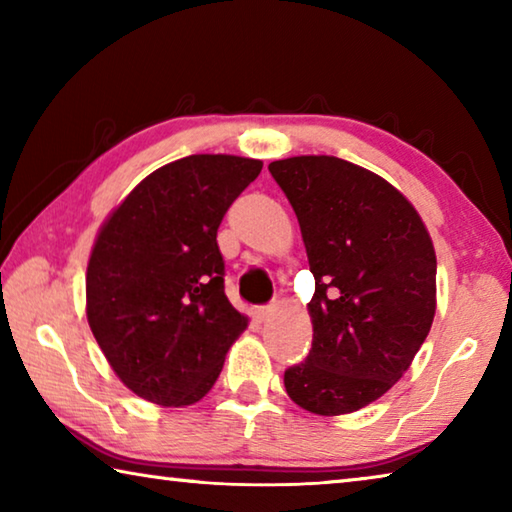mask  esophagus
Returning a JSON list of instances; mask_svg holds the SVG:
<instances>
[{
  "label": "esophagus",
  "mask_w": 512,
  "mask_h": 512,
  "mask_svg": "<svg viewBox=\"0 0 512 512\" xmlns=\"http://www.w3.org/2000/svg\"><path fill=\"white\" fill-rule=\"evenodd\" d=\"M273 311H275V307H273V305H264V307H257L255 314H257V318H259V320H266L268 316H273Z\"/></svg>",
  "instance_id": "34e87169"
}]
</instances>
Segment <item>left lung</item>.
Masks as SVG:
<instances>
[{
	"label": "left lung",
	"instance_id": "1",
	"mask_svg": "<svg viewBox=\"0 0 512 512\" xmlns=\"http://www.w3.org/2000/svg\"><path fill=\"white\" fill-rule=\"evenodd\" d=\"M268 171L298 216L316 291L314 341L284 370L293 402L318 415L384 395L427 339L436 253L413 205L384 178L332 155L275 160Z\"/></svg>",
	"mask_w": 512,
	"mask_h": 512
}]
</instances>
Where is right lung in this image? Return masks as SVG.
Returning <instances> with one entry per match:
<instances>
[{"label":"right lung","instance_id":"right-lung-1","mask_svg":"<svg viewBox=\"0 0 512 512\" xmlns=\"http://www.w3.org/2000/svg\"><path fill=\"white\" fill-rule=\"evenodd\" d=\"M259 171L237 155H187L146 176L103 223L85 277L88 323L144 400H201L246 329L225 296L216 230Z\"/></svg>","mask_w":512,"mask_h":512}]
</instances>
